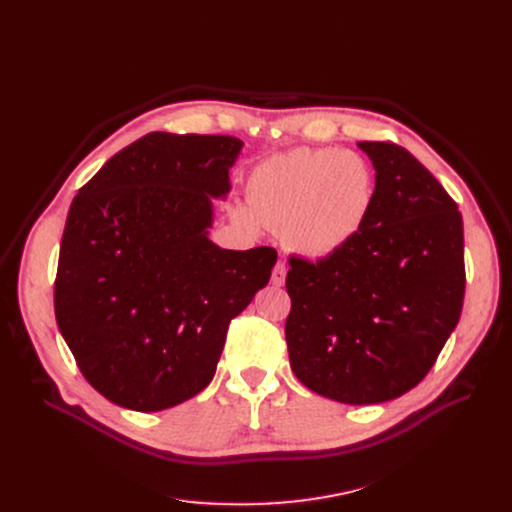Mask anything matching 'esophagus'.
<instances>
[{
    "mask_svg": "<svg viewBox=\"0 0 512 512\" xmlns=\"http://www.w3.org/2000/svg\"><path fill=\"white\" fill-rule=\"evenodd\" d=\"M286 265L282 263V261H278L276 265H274V272H272V284L274 286H284V282H286Z\"/></svg>",
    "mask_w": 512,
    "mask_h": 512,
    "instance_id": "1",
    "label": "esophagus"
}]
</instances>
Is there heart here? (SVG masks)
Wrapping results in <instances>:
<instances>
[{"mask_svg": "<svg viewBox=\"0 0 512 512\" xmlns=\"http://www.w3.org/2000/svg\"><path fill=\"white\" fill-rule=\"evenodd\" d=\"M375 199L369 161L336 147H297L267 157L247 180V201L230 209L232 220L257 232H282L297 255L328 259L361 234Z\"/></svg>", "mask_w": 512, "mask_h": 512, "instance_id": "heart-1", "label": "heart"}]
</instances>
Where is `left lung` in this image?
Segmentation results:
<instances>
[{
  "label": "left lung",
  "mask_w": 512,
  "mask_h": 512,
  "mask_svg": "<svg viewBox=\"0 0 512 512\" xmlns=\"http://www.w3.org/2000/svg\"><path fill=\"white\" fill-rule=\"evenodd\" d=\"M375 199L361 234L317 263L290 259L286 344L294 375L344 405L415 388L459 324L463 218L417 157L363 141Z\"/></svg>",
  "instance_id": "left-lung-1"
}]
</instances>
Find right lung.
<instances>
[{"label":"right lung","mask_w":512,"mask_h":512,"mask_svg":"<svg viewBox=\"0 0 512 512\" xmlns=\"http://www.w3.org/2000/svg\"><path fill=\"white\" fill-rule=\"evenodd\" d=\"M242 145L149 132L70 205L58 328L87 382L118 407L164 411L207 388L232 317L270 282L272 247L230 251L209 238Z\"/></svg>","instance_id":"obj_1"}]
</instances>
